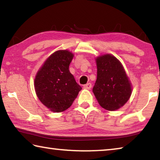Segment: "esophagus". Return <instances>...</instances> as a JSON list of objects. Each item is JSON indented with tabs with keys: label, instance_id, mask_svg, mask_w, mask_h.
Wrapping results in <instances>:
<instances>
[{
	"label": "esophagus",
	"instance_id": "esophagus-1",
	"mask_svg": "<svg viewBox=\"0 0 160 160\" xmlns=\"http://www.w3.org/2000/svg\"><path fill=\"white\" fill-rule=\"evenodd\" d=\"M84 89H86V90H90L91 88H92V84L91 83H87L86 85H85L83 86Z\"/></svg>",
	"mask_w": 160,
	"mask_h": 160
}]
</instances>
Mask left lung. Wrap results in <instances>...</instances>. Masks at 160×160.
I'll list each match as a JSON object with an SVG mask.
<instances>
[{"label": "left lung", "instance_id": "left-lung-1", "mask_svg": "<svg viewBox=\"0 0 160 160\" xmlns=\"http://www.w3.org/2000/svg\"><path fill=\"white\" fill-rule=\"evenodd\" d=\"M97 80L92 92L100 106L109 111L123 107L131 95V85L123 67L110 54L96 59Z\"/></svg>", "mask_w": 160, "mask_h": 160}]
</instances>
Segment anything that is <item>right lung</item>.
Wrapping results in <instances>:
<instances>
[{
    "label": "right lung",
    "instance_id": "1",
    "mask_svg": "<svg viewBox=\"0 0 160 160\" xmlns=\"http://www.w3.org/2000/svg\"><path fill=\"white\" fill-rule=\"evenodd\" d=\"M73 54L61 50L48 57L34 80L38 98L51 112H61L71 106L82 88L70 72Z\"/></svg>",
    "mask_w": 160,
    "mask_h": 160
}]
</instances>
